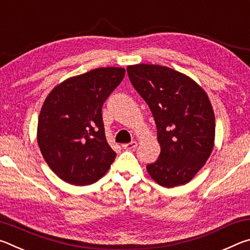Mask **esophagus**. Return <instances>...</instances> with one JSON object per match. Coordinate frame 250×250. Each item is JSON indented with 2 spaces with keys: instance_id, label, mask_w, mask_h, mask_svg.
Segmentation results:
<instances>
[{
  "instance_id": "34e87169",
  "label": "esophagus",
  "mask_w": 250,
  "mask_h": 250,
  "mask_svg": "<svg viewBox=\"0 0 250 250\" xmlns=\"http://www.w3.org/2000/svg\"><path fill=\"white\" fill-rule=\"evenodd\" d=\"M138 146V142L137 141H132L130 143H125V145H122V147L125 150H132L135 149V147Z\"/></svg>"
}]
</instances>
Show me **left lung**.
I'll list each match as a JSON object with an SVG mask.
<instances>
[{
    "label": "left lung",
    "instance_id": "8db88e82",
    "mask_svg": "<svg viewBox=\"0 0 250 250\" xmlns=\"http://www.w3.org/2000/svg\"><path fill=\"white\" fill-rule=\"evenodd\" d=\"M126 71L158 129L161 153L147 164V172L164 188L188 183L214 149L215 116L208 96L191 77L166 66L130 65Z\"/></svg>",
    "mask_w": 250,
    "mask_h": 250
}]
</instances>
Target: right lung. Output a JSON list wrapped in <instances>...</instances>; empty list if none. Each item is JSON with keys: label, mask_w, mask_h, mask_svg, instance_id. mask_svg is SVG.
<instances>
[{"label": "right lung", "mask_w": 250, "mask_h": 250, "mask_svg": "<svg viewBox=\"0 0 250 250\" xmlns=\"http://www.w3.org/2000/svg\"><path fill=\"white\" fill-rule=\"evenodd\" d=\"M125 74L120 67L92 69L58 83L46 97L39 117L37 143L50 170L66 183H95L115 161L101 109Z\"/></svg>", "instance_id": "obj_1"}]
</instances>
